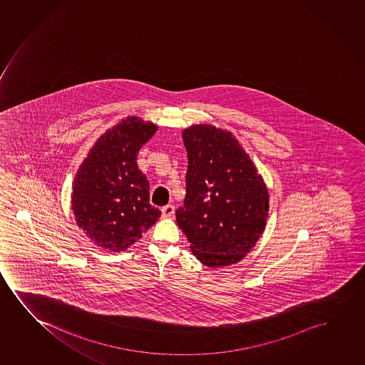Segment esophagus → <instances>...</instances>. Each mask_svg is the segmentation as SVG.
Here are the masks:
<instances>
[{
    "label": "esophagus",
    "mask_w": 365,
    "mask_h": 365,
    "mask_svg": "<svg viewBox=\"0 0 365 365\" xmlns=\"http://www.w3.org/2000/svg\"><path fill=\"white\" fill-rule=\"evenodd\" d=\"M175 215V205H167L162 208V215L170 218L172 215Z\"/></svg>",
    "instance_id": "esophagus-1"
}]
</instances>
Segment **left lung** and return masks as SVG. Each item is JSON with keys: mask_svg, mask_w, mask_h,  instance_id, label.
<instances>
[{"mask_svg": "<svg viewBox=\"0 0 365 365\" xmlns=\"http://www.w3.org/2000/svg\"><path fill=\"white\" fill-rule=\"evenodd\" d=\"M182 135L188 170L177 223L203 264H235L264 230L269 208L264 180L230 132L195 125Z\"/></svg>", "mask_w": 365, "mask_h": 365, "instance_id": "left-lung-1", "label": "left lung"}]
</instances>
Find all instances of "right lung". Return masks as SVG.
<instances>
[{"mask_svg":"<svg viewBox=\"0 0 365 365\" xmlns=\"http://www.w3.org/2000/svg\"><path fill=\"white\" fill-rule=\"evenodd\" d=\"M155 130L150 122L127 118L101 135L76 175L77 225L102 248L127 250L160 218L150 203V182L135 162Z\"/></svg>","mask_w":365,"mask_h":365,"instance_id":"right-lung-1","label":"right lung"}]
</instances>
